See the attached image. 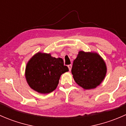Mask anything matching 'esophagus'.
I'll return each instance as SVG.
<instances>
[{
  "label": "esophagus",
  "mask_w": 126,
  "mask_h": 126,
  "mask_svg": "<svg viewBox=\"0 0 126 126\" xmlns=\"http://www.w3.org/2000/svg\"><path fill=\"white\" fill-rule=\"evenodd\" d=\"M68 68H69V70L71 71V68H72V64H69V65H68Z\"/></svg>",
  "instance_id": "esophagus-1"
}]
</instances>
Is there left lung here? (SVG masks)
<instances>
[{
    "instance_id": "8db88e82",
    "label": "left lung",
    "mask_w": 126,
    "mask_h": 126,
    "mask_svg": "<svg viewBox=\"0 0 126 126\" xmlns=\"http://www.w3.org/2000/svg\"><path fill=\"white\" fill-rule=\"evenodd\" d=\"M107 72L105 63L96 53L80 51L74 60L71 72L76 83L84 89L98 86Z\"/></svg>"
}]
</instances>
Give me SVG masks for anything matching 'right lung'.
Masks as SVG:
<instances>
[{
    "mask_svg": "<svg viewBox=\"0 0 126 126\" xmlns=\"http://www.w3.org/2000/svg\"><path fill=\"white\" fill-rule=\"evenodd\" d=\"M68 71L62 58L38 52L28 62L25 77L33 90L40 93H49L56 89L61 75Z\"/></svg>",
    "mask_w": 126,
    "mask_h": 126,
    "instance_id": "right-lung-1",
    "label": "right lung"
}]
</instances>
